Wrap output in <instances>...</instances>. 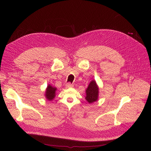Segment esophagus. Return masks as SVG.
<instances>
[{
  "label": "esophagus",
  "mask_w": 151,
  "mask_h": 151,
  "mask_svg": "<svg viewBox=\"0 0 151 151\" xmlns=\"http://www.w3.org/2000/svg\"><path fill=\"white\" fill-rule=\"evenodd\" d=\"M65 87H66L67 88H73V85L71 84L70 83H68L66 84Z\"/></svg>",
  "instance_id": "1"
}]
</instances>
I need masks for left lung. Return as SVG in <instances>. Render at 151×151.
I'll return each mask as SVG.
<instances>
[{
    "mask_svg": "<svg viewBox=\"0 0 151 151\" xmlns=\"http://www.w3.org/2000/svg\"><path fill=\"white\" fill-rule=\"evenodd\" d=\"M99 88L96 80H92L86 90L85 99L89 104H93L99 99Z\"/></svg>",
    "mask_w": 151,
    "mask_h": 151,
    "instance_id": "obj_1",
    "label": "left lung"
}]
</instances>
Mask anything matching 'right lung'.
<instances>
[{"instance_id": "add662e5", "label": "right lung", "mask_w": 151, "mask_h": 151, "mask_svg": "<svg viewBox=\"0 0 151 151\" xmlns=\"http://www.w3.org/2000/svg\"><path fill=\"white\" fill-rule=\"evenodd\" d=\"M57 88L49 84L47 86L46 91L45 92V96L47 100L52 101L55 97V92H56Z\"/></svg>"}]
</instances>
